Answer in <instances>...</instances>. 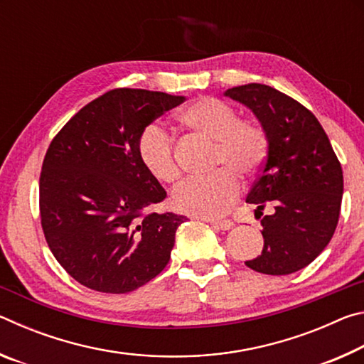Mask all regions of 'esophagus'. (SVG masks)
Listing matches in <instances>:
<instances>
[{
	"label": "esophagus",
	"instance_id": "1",
	"mask_svg": "<svg viewBox=\"0 0 364 364\" xmlns=\"http://www.w3.org/2000/svg\"><path fill=\"white\" fill-rule=\"evenodd\" d=\"M204 221H207V223H210L212 226L217 228V230H221V231H228L231 230V228L234 226L232 221L230 220H210V218H204Z\"/></svg>",
	"mask_w": 364,
	"mask_h": 364
}]
</instances>
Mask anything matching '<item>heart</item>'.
I'll return each instance as SVG.
<instances>
[{
	"label": "heart",
	"mask_w": 364,
	"mask_h": 364,
	"mask_svg": "<svg viewBox=\"0 0 364 364\" xmlns=\"http://www.w3.org/2000/svg\"><path fill=\"white\" fill-rule=\"evenodd\" d=\"M180 120L196 133L215 141L213 170L208 178H191L178 184L171 205L178 212L202 218L225 215L239 196V181L232 175L247 178L260 167L268 149L264 128L255 120H241L237 110L215 97H200L183 110ZM139 162L154 180L173 184L180 178L173 141L159 125L141 132L136 144Z\"/></svg>",
	"instance_id": "heart-1"
}]
</instances>
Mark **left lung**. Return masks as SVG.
I'll return each instance as SVG.
<instances>
[{
	"instance_id": "8db88e82",
	"label": "left lung",
	"mask_w": 364,
	"mask_h": 364,
	"mask_svg": "<svg viewBox=\"0 0 364 364\" xmlns=\"http://www.w3.org/2000/svg\"><path fill=\"white\" fill-rule=\"evenodd\" d=\"M249 107L268 136V154L247 194L262 220L263 250L245 262L264 274H291L321 254L334 236L343 175L321 123L292 97L268 85L249 83L223 93Z\"/></svg>"
}]
</instances>
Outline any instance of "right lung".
Returning <instances> with one entry per match:
<instances>
[{"label":"right lung","instance_id":"right-lung-1","mask_svg":"<svg viewBox=\"0 0 364 364\" xmlns=\"http://www.w3.org/2000/svg\"><path fill=\"white\" fill-rule=\"evenodd\" d=\"M184 96L119 88L86 104L51 141L40 175V215L53 255L80 284L127 294L170 260L186 217L147 212L165 189L139 162L152 120Z\"/></svg>","mask_w":364,"mask_h":364}]
</instances>
